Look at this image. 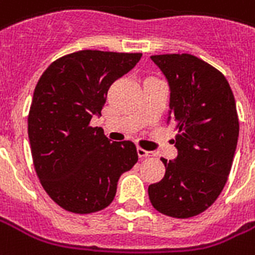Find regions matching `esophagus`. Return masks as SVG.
Here are the masks:
<instances>
[{"label":"esophagus","mask_w":255,"mask_h":255,"mask_svg":"<svg viewBox=\"0 0 255 255\" xmlns=\"http://www.w3.org/2000/svg\"><path fill=\"white\" fill-rule=\"evenodd\" d=\"M137 155H139V158H153L155 156V152L152 151H145L143 148H137Z\"/></svg>","instance_id":"1"}]
</instances>
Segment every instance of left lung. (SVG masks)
<instances>
[{"instance_id":"1","label":"left lung","mask_w":255,"mask_h":255,"mask_svg":"<svg viewBox=\"0 0 255 255\" xmlns=\"http://www.w3.org/2000/svg\"><path fill=\"white\" fill-rule=\"evenodd\" d=\"M170 87L168 123L178 131V156L167 162L160 182L148 187L159 213L191 218L217 201L236 153L240 122L226 77L192 54L151 56Z\"/></svg>"}]
</instances>
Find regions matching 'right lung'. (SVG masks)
I'll list each match as a JSON object with an SVG mask.
<instances>
[{
    "instance_id": "add662e5",
    "label": "right lung",
    "mask_w": 255,
    "mask_h": 255,
    "mask_svg": "<svg viewBox=\"0 0 255 255\" xmlns=\"http://www.w3.org/2000/svg\"><path fill=\"white\" fill-rule=\"evenodd\" d=\"M140 57L80 50L50 64L37 83L28 118L33 164L46 194L67 211L106 209L122 174L137 162L132 141H111L89 122L102 115L112 83Z\"/></svg>"
}]
</instances>
